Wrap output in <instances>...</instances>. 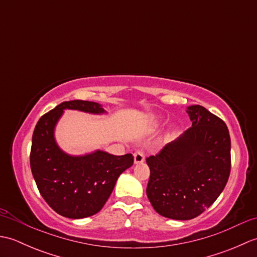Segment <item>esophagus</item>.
<instances>
[{
	"instance_id": "34e87169",
	"label": "esophagus",
	"mask_w": 257,
	"mask_h": 257,
	"mask_svg": "<svg viewBox=\"0 0 257 257\" xmlns=\"http://www.w3.org/2000/svg\"><path fill=\"white\" fill-rule=\"evenodd\" d=\"M134 162L135 165H140V163L145 162V155L143 151H137L134 155Z\"/></svg>"
}]
</instances>
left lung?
<instances>
[{
    "label": "left lung",
    "instance_id": "obj_1",
    "mask_svg": "<svg viewBox=\"0 0 257 257\" xmlns=\"http://www.w3.org/2000/svg\"><path fill=\"white\" fill-rule=\"evenodd\" d=\"M192 127L147 158V196L157 213L194 219L224 190L231 171V139L225 122L200 105L187 107Z\"/></svg>",
    "mask_w": 257,
    "mask_h": 257
}]
</instances>
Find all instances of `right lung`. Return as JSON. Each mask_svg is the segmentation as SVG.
<instances>
[{
    "label": "right lung",
    "instance_id": "right-lung-1",
    "mask_svg": "<svg viewBox=\"0 0 257 257\" xmlns=\"http://www.w3.org/2000/svg\"><path fill=\"white\" fill-rule=\"evenodd\" d=\"M65 110L107 113L98 102L70 100L42 116L33 133L31 169L38 191L54 211L68 219H84L102 209L120 174L133 166L134 157L99 149L79 156L65 152L55 138Z\"/></svg>",
    "mask_w": 257,
    "mask_h": 257
}]
</instances>
